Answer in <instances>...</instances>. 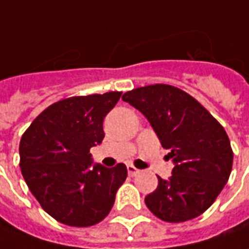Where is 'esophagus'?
I'll return each instance as SVG.
<instances>
[{
    "instance_id": "obj_1",
    "label": "esophagus",
    "mask_w": 249,
    "mask_h": 249,
    "mask_svg": "<svg viewBox=\"0 0 249 249\" xmlns=\"http://www.w3.org/2000/svg\"><path fill=\"white\" fill-rule=\"evenodd\" d=\"M128 174L130 177H136L137 174H140V170L135 166H132V164H128Z\"/></svg>"
}]
</instances>
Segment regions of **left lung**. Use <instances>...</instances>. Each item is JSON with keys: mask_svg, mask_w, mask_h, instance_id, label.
Masks as SVG:
<instances>
[{"mask_svg": "<svg viewBox=\"0 0 249 249\" xmlns=\"http://www.w3.org/2000/svg\"><path fill=\"white\" fill-rule=\"evenodd\" d=\"M123 100L148 120L161 147L170 149L173 175L158 177V187L145 205L167 222L201 215L229 179L233 152L227 132L196 98L170 85L126 91Z\"/></svg>", "mask_w": 249, "mask_h": 249, "instance_id": "left-lung-1", "label": "left lung"}]
</instances>
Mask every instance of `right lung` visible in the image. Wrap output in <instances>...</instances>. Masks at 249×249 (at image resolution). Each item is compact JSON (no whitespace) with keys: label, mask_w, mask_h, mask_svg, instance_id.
<instances>
[{"label":"right lung","mask_w":249,"mask_h":249,"mask_svg":"<svg viewBox=\"0 0 249 249\" xmlns=\"http://www.w3.org/2000/svg\"><path fill=\"white\" fill-rule=\"evenodd\" d=\"M121 93L71 97L40 113L22 135L20 167L31 193L56 221L91 227L113 208L126 179V166L93 163L90 148L101 144L104 119Z\"/></svg>","instance_id":"1"}]
</instances>
